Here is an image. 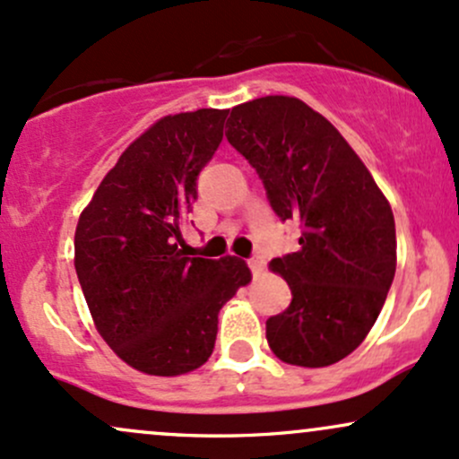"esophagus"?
<instances>
[{
	"mask_svg": "<svg viewBox=\"0 0 459 459\" xmlns=\"http://www.w3.org/2000/svg\"><path fill=\"white\" fill-rule=\"evenodd\" d=\"M247 265H250V270L255 276H259L263 267H265V261H263V256H252V259H247Z\"/></svg>",
	"mask_w": 459,
	"mask_h": 459,
	"instance_id": "1",
	"label": "esophagus"
}]
</instances>
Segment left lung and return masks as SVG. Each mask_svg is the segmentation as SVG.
Masks as SVG:
<instances>
[{
	"label": "left lung",
	"mask_w": 459,
	"mask_h": 459,
	"mask_svg": "<svg viewBox=\"0 0 459 459\" xmlns=\"http://www.w3.org/2000/svg\"><path fill=\"white\" fill-rule=\"evenodd\" d=\"M226 127L273 212L302 224L299 250L270 263L293 298L267 319V343L287 365H334L367 339L386 302L397 267L391 204L339 129L296 97L237 105Z\"/></svg>",
	"instance_id": "8db88e82"
}]
</instances>
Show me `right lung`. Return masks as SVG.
<instances>
[{
  "label": "right lung",
  "instance_id": "add662e5",
  "mask_svg": "<svg viewBox=\"0 0 459 459\" xmlns=\"http://www.w3.org/2000/svg\"><path fill=\"white\" fill-rule=\"evenodd\" d=\"M229 109L163 116L103 177L75 229V270L99 334L146 376L175 377L212 356L220 308L252 281L237 256H187L181 226Z\"/></svg>",
  "mask_w": 459,
  "mask_h": 459
}]
</instances>
